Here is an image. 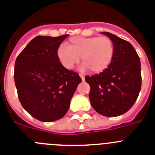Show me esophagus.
Wrapping results in <instances>:
<instances>
[{
  "mask_svg": "<svg viewBox=\"0 0 155 155\" xmlns=\"http://www.w3.org/2000/svg\"><path fill=\"white\" fill-rule=\"evenodd\" d=\"M80 77H81V78L82 79V81H84V75L80 74Z\"/></svg>",
  "mask_w": 155,
  "mask_h": 155,
  "instance_id": "esophagus-1",
  "label": "esophagus"
}]
</instances>
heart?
Masks as SVG:
<instances>
[{"label":"heart","mask_w":155,"mask_h":155,"mask_svg":"<svg viewBox=\"0 0 155 155\" xmlns=\"http://www.w3.org/2000/svg\"><path fill=\"white\" fill-rule=\"evenodd\" d=\"M114 53V43L107 36L72 37L68 42V47L61 46L57 50V58L66 69L73 68L81 58L83 68L94 74L108 68Z\"/></svg>","instance_id":"obj_1"}]
</instances>
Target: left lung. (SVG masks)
Here are the masks:
<instances>
[{
  "mask_svg": "<svg viewBox=\"0 0 155 155\" xmlns=\"http://www.w3.org/2000/svg\"><path fill=\"white\" fill-rule=\"evenodd\" d=\"M114 43L113 61L104 71L85 76L90 85L89 99L97 113L114 117L127 113L136 102L141 87L140 57L127 41L102 31Z\"/></svg>",
  "mask_w": 155,
  "mask_h": 155,
  "instance_id": "left-lung-1",
  "label": "left lung"
}]
</instances>
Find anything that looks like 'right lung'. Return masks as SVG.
I'll return each mask as SVG.
<instances>
[{
  "label": "right lung",
  "mask_w": 155,
  "mask_h": 155,
  "mask_svg": "<svg viewBox=\"0 0 155 155\" xmlns=\"http://www.w3.org/2000/svg\"><path fill=\"white\" fill-rule=\"evenodd\" d=\"M68 35H39L18 56L14 78L22 107L36 120H60L69 109L81 78L59 61L57 50Z\"/></svg>",
  "instance_id": "right-lung-1"
}]
</instances>
